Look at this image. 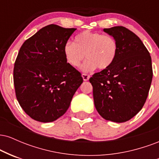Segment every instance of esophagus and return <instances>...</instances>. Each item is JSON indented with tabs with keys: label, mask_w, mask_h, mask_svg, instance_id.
Masks as SVG:
<instances>
[{
	"label": "esophagus",
	"mask_w": 159,
	"mask_h": 159,
	"mask_svg": "<svg viewBox=\"0 0 159 159\" xmlns=\"http://www.w3.org/2000/svg\"><path fill=\"white\" fill-rule=\"evenodd\" d=\"M82 78H83L84 81H88L89 78H90V75H87V74L83 73V74H82Z\"/></svg>",
	"instance_id": "1"
}]
</instances>
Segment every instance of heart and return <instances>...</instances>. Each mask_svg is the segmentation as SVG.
<instances>
[{"label": "heart", "instance_id": "1", "mask_svg": "<svg viewBox=\"0 0 159 159\" xmlns=\"http://www.w3.org/2000/svg\"><path fill=\"white\" fill-rule=\"evenodd\" d=\"M119 47L113 36L86 30L75 37L74 43L67 41L63 46L65 59L72 67L81 66L83 72H90L96 68L108 69L113 65L118 54Z\"/></svg>", "mask_w": 159, "mask_h": 159}]
</instances>
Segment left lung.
I'll return each mask as SVG.
<instances>
[{
    "label": "left lung",
    "instance_id": "left-lung-1",
    "mask_svg": "<svg viewBox=\"0 0 159 159\" xmlns=\"http://www.w3.org/2000/svg\"><path fill=\"white\" fill-rule=\"evenodd\" d=\"M104 31L116 39L119 51L111 67L90 78L95 107L104 119L123 123L145 104L152 79V60L140 38L126 27Z\"/></svg>",
    "mask_w": 159,
    "mask_h": 159
}]
</instances>
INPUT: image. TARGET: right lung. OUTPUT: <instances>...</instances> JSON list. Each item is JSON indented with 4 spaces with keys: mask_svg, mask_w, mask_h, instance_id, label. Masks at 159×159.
Returning <instances> with one entry per match:
<instances>
[{
    "mask_svg": "<svg viewBox=\"0 0 159 159\" xmlns=\"http://www.w3.org/2000/svg\"><path fill=\"white\" fill-rule=\"evenodd\" d=\"M75 30L47 25L20 48L13 69L16 98L36 121L49 123L63 116L83 82L63 54L64 44Z\"/></svg>",
    "mask_w": 159,
    "mask_h": 159,
    "instance_id": "right-lung-1",
    "label": "right lung"
}]
</instances>
